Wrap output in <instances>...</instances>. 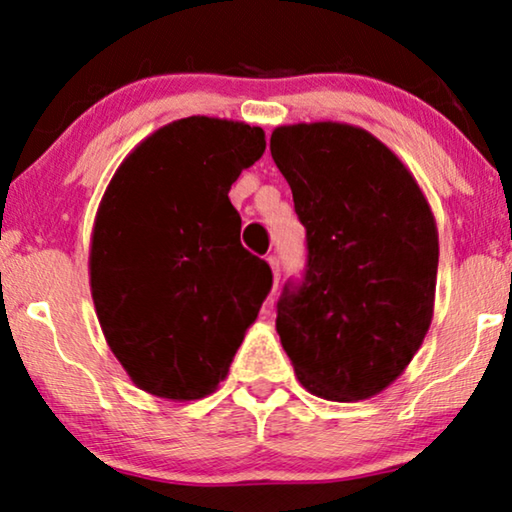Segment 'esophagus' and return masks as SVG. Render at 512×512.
<instances>
[{"instance_id": "1", "label": "esophagus", "mask_w": 512, "mask_h": 512, "mask_svg": "<svg viewBox=\"0 0 512 512\" xmlns=\"http://www.w3.org/2000/svg\"><path fill=\"white\" fill-rule=\"evenodd\" d=\"M268 263L272 268V289L277 291V284H279V258L277 256H268Z\"/></svg>"}]
</instances>
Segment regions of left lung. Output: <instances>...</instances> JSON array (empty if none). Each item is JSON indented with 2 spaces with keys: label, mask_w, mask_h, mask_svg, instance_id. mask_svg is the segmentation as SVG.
Returning <instances> with one entry per match:
<instances>
[{
  "label": "left lung",
  "mask_w": 512,
  "mask_h": 512,
  "mask_svg": "<svg viewBox=\"0 0 512 512\" xmlns=\"http://www.w3.org/2000/svg\"><path fill=\"white\" fill-rule=\"evenodd\" d=\"M270 153L307 230L305 275L277 303L284 352L314 396L380 394L431 326L438 230L429 202L396 153L354 125H282Z\"/></svg>",
  "instance_id": "left-lung-1"
}]
</instances>
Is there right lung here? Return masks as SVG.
<instances>
[{
	"label": "right lung",
	"instance_id": "right-lung-1",
	"mask_svg": "<svg viewBox=\"0 0 512 512\" xmlns=\"http://www.w3.org/2000/svg\"><path fill=\"white\" fill-rule=\"evenodd\" d=\"M261 128L188 116L146 137L104 191L90 240L102 333L153 396L212 394L272 286L242 247L228 191L263 156Z\"/></svg>",
	"mask_w": 512,
	"mask_h": 512
}]
</instances>
